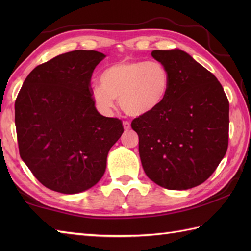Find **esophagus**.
I'll return each instance as SVG.
<instances>
[{"mask_svg": "<svg viewBox=\"0 0 251 251\" xmlns=\"http://www.w3.org/2000/svg\"><path fill=\"white\" fill-rule=\"evenodd\" d=\"M123 126H124V128L126 130H128L130 128V123L128 121H124L123 122Z\"/></svg>", "mask_w": 251, "mask_h": 251, "instance_id": "esophagus-1", "label": "esophagus"}]
</instances>
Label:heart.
<instances>
[{
	"mask_svg": "<svg viewBox=\"0 0 251 251\" xmlns=\"http://www.w3.org/2000/svg\"><path fill=\"white\" fill-rule=\"evenodd\" d=\"M172 77L159 61L124 60L101 73L100 84L92 87V97L100 110L110 112L119 98L122 110L131 116L151 113L166 99Z\"/></svg>",
	"mask_w": 251,
	"mask_h": 251,
	"instance_id": "heart-1",
	"label": "heart"
}]
</instances>
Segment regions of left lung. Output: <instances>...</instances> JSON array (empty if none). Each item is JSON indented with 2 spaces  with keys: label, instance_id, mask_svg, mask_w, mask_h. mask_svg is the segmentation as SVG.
<instances>
[{
  "label": "left lung",
  "instance_id": "8db88e82",
  "mask_svg": "<svg viewBox=\"0 0 251 251\" xmlns=\"http://www.w3.org/2000/svg\"><path fill=\"white\" fill-rule=\"evenodd\" d=\"M172 77L166 99L136 117L143 170L168 190L201 184L225 157L228 145V100L217 77L180 50H153Z\"/></svg>",
  "mask_w": 251,
  "mask_h": 251
}]
</instances>
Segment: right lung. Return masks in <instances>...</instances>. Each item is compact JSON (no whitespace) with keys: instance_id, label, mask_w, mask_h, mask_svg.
Instances as JSON below:
<instances>
[{"instance_id":"add662e5","label":"right lung","mask_w":251,"mask_h":251,"mask_svg":"<svg viewBox=\"0 0 251 251\" xmlns=\"http://www.w3.org/2000/svg\"><path fill=\"white\" fill-rule=\"evenodd\" d=\"M105 56L73 50L35 67L15 101L19 154L47 189L75 194L102 177L111 147L124 127L101 115L90 79Z\"/></svg>"}]
</instances>
